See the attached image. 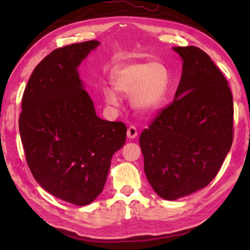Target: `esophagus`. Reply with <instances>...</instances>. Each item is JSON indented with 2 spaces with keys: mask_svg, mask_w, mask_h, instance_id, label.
<instances>
[{
  "mask_svg": "<svg viewBox=\"0 0 250 250\" xmlns=\"http://www.w3.org/2000/svg\"><path fill=\"white\" fill-rule=\"evenodd\" d=\"M126 135H128V138L130 139H134L138 135L137 128H135L134 125H130L128 128V131H126Z\"/></svg>",
  "mask_w": 250,
  "mask_h": 250,
  "instance_id": "obj_1",
  "label": "esophagus"
}]
</instances>
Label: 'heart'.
<instances>
[{
  "label": "heart",
  "instance_id": "1",
  "mask_svg": "<svg viewBox=\"0 0 250 250\" xmlns=\"http://www.w3.org/2000/svg\"><path fill=\"white\" fill-rule=\"evenodd\" d=\"M112 83L121 94L131 95L132 107L141 113H151L164 104L167 97L170 77L161 62H139L121 67L112 75ZM105 103L119 104V98L110 88H104Z\"/></svg>",
  "mask_w": 250,
  "mask_h": 250
}]
</instances>
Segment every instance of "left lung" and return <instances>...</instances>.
<instances>
[{
  "mask_svg": "<svg viewBox=\"0 0 250 250\" xmlns=\"http://www.w3.org/2000/svg\"><path fill=\"white\" fill-rule=\"evenodd\" d=\"M173 49L183 61L174 100L139 139L146 179L167 201L208 185L234 137L232 95L222 71L196 46Z\"/></svg>",
  "mask_w": 250,
  "mask_h": 250,
  "instance_id": "1",
  "label": "left lung"
}]
</instances>
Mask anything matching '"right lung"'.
<instances>
[{"mask_svg":"<svg viewBox=\"0 0 250 250\" xmlns=\"http://www.w3.org/2000/svg\"><path fill=\"white\" fill-rule=\"evenodd\" d=\"M100 43L57 48L31 75L19 126L27 166L49 194L71 204H90L103 192L111 158L125 142L121 121L97 117L77 67Z\"/></svg>","mask_w":250,"mask_h":250,"instance_id":"add662e5","label":"right lung"}]
</instances>
